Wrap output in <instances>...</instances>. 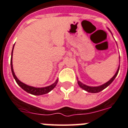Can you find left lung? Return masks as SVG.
I'll list each match as a JSON object with an SVG mask.
<instances>
[{
  "label": "left lung",
  "mask_w": 128,
  "mask_h": 128,
  "mask_svg": "<svg viewBox=\"0 0 128 128\" xmlns=\"http://www.w3.org/2000/svg\"><path fill=\"white\" fill-rule=\"evenodd\" d=\"M119 68H120V66H118V68L117 70V72H116L115 75L113 76V77L110 79V80L107 82L105 84H102V85L101 86H86L85 84H82V82H80L79 80H77V82H78V84L79 85L80 88H82V89H84V90L87 91L88 92H91V93H98V92H101L102 90H103L104 89H105L106 88H107L109 84L111 83L114 80V79H115L116 76L118 75V71H119Z\"/></svg>",
  "instance_id": "left-lung-1"
}]
</instances>
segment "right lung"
<instances>
[{
  "label": "right lung",
  "mask_w": 128,
  "mask_h": 128,
  "mask_svg": "<svg viewBox=\"0 0 128 128\" xmlns=\"http://www.w3.org/2000/svg\"><path fill=\"white\" fill-rule=\"evenodd\" d=\"M14 47H13V49H14ZM13 49L12 52V57H11V61H10V64H11V70H12V75L14 77L15 80H16V82L18 83V85L20 86V87L22 88L24 90H25L26 92H27L28 93H30L31 94H33V95H43V94H47L48 92H49L51 90H52V89L55 87V86L56 85L58 82V80H56V82L54 83H53L51 85L49 86H46V87L44 88H36L33 87V86H28L27 84H24L23 82H21L19 79L17 78V77L14 74V70H13V65H12V54H13Z\"/></svg>",
  "instance_id": "add662e5"
}]
</instances>
